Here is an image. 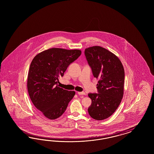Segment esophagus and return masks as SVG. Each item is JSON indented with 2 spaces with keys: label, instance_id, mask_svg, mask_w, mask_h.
<instances>
[{
  "label": "esophagus",
  "instance_id": "obj_1",
  "mask_svg": "<svg viewBox=\"0 0 154 154\" xmlns=\"http://www.w3.org/2000/svg\"><path fill=\"white\" fill-rule=\"evenodd\" d=\"M77 94H78L79 95H85V93L82 91V92H78Z\"/></svg>",
  "mask_w": 154,
  "mask_h": 154
}]
</instances>
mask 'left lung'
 <instances>
[{
    "mask_svg": "<svg viewBox=\"0 0 154 154\" xmlns=\"http://www.w3.org/2000/svg\"><path fill=\"white\" fill-rule=\"evenodd\" d=\"M85 55L94 77L99 79L98 93H89L91 104L90 116L97 120L111 116L120 105L124 95L125 72L121 61L114 54L100 46L90 47Z\"/></svg>",
    "mask_w": 154,
    "mask_h": 154,
    "instance_id": "obj_1",
    "label": "left lung"
}]
</instances>
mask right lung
Returning <instances> with one entry per match:
<instances>
[{
    "label": "right lung",
    "mask_w": 154,
    "mask_h": 154,
    "mask_svg": "<svg viewBox=\"0 0 154 154\" xmlns=\"http://www.w3.org/2000/svg\"><path fill=\"white\" fill-rule=\"evenodd\" d=\"M81 54L79 50L52 48L39 53L30 64L28 93L35 107L50 120L61 116L75 96V91L62 89L57 82Z\"/></svg>",
    "instance_id": "add662e5"
}]
</instances>
